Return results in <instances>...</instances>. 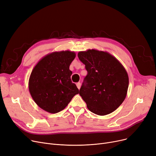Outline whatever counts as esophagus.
I'll list each match as a JSON object with an SVG mask.
<instances>
[{
    "label": "esophagus",
    "mask_w": 156,
    "mask_h": 156,
    "mask_svg": "<svg viewBox=\"0 0 156 156\" xmlns=\"http://www.w3.org/2000/svg\"><path fill=\"white\" fill-rule=\"evenodd\" d=\"M76 87H77V88H78V89H80V87H81V83H76Z\"/></svg>",
    "instance_id": "esophagus-1"
}]
</instances>
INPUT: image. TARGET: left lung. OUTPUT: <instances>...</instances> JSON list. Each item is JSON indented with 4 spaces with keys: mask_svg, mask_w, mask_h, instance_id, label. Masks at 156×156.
<instances>
[{
    "mask_svg": "<svg viewBox=\"0 0 156 156\" xmlns=\"http://www.w3.org/2000/svg\"><path fill=\"white\" fill-rule=\"evenodd\" d=\"M78 56L88 72L79 94L88 110L98 115L115 111L127 93L129 76L125 68L105 51L88 49L80 51Z\"/></svg>",
    "mask_w": 156,
    "mask_h": 156,
    "instance_id": "left-lung-1",
    "label": "left lung"
}]
</instances>
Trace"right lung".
<instances>
[{"label":"right lung","instance_id":"add662e5","mask_svg":"<svg viewBox=\"0 0 156 156\" xmlns=\"http://www.w3.org/2000/svg\"><path fill=\"white\" fill-rule=\"evenodd\" d=\"M76 57L73 51L53 52L40 59L29 80L30 94L43 110L56 113L65 109L79 90L72 83L69 70Z\"/></svg>","mask_w":156,"mask_h":156}]
</instances>
